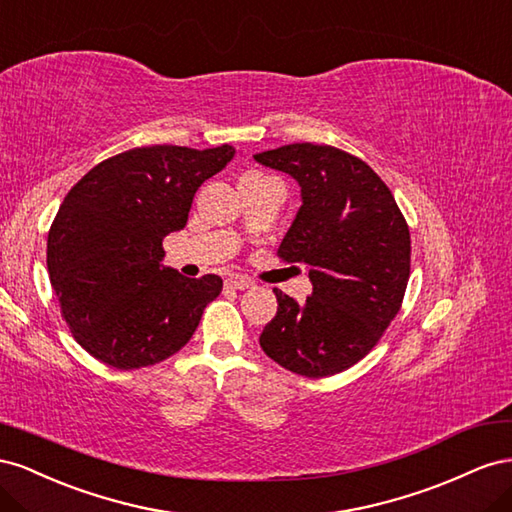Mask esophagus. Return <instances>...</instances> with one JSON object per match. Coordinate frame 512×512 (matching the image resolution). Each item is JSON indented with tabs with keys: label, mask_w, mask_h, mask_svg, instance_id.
I'll use <instances>...</instances> for the list:
<instances>
[{
	"label": "esophagus",
	"mask_w": 512,
	"mask_h": 512,
	"mask_svg": "<svg viewBox=\"0 0 512 512\" xmlns=\"http://www.w3.org/2000/svg\"><path fill=\"white\" fill-rule=\"evenodd\" d=\"M227 285L231 289H248V287L255 285V281L248 279V276H242V274H231L227 279Z\"/></svg>",
	"instance_id": "obj_1"
}]
</instances>
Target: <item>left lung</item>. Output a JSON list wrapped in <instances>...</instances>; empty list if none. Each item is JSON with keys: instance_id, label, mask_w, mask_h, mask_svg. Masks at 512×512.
<instances>
[{"instance_id": "left-lung-1", "label": "left lung", "mask_w": 512, "mask_h": 512, "mask_svg": "<svg viewBox=\"0 0 512 512\" xmlns=\"http://www.w3.org/2000/svg\"><path fill=\"white\" fill-rule=\"evenodd\" d=\"M255 160L300 184L302 206L279 257L304 264L313 283L302 304L274 289L279 309L259 345L291 373H341L371 352L401 309L410 229L382 178L339 148L291 143Z\"/></svg>"}]
</instances>
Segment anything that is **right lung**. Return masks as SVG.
<instances>
[{
	"label": "right lung",
	"instance_id": "right-lung-1",
	"mask_svg": "<svg viewBox=\"0 0 512 512\" xmlns=\"http://www.w3.org/2000/svg\"><path fill=\"white\" fill-rule=\"evenodd\" d=\"M236 154L180 145L102 160L70 188L47 240L51 287L72 337L115 369L163 362L191 341L223 279L163 266V240L184 229L197 188Z\"/></svg>",
	"mask_w": 512,
	"mask_h": 512
}]
</instances>
